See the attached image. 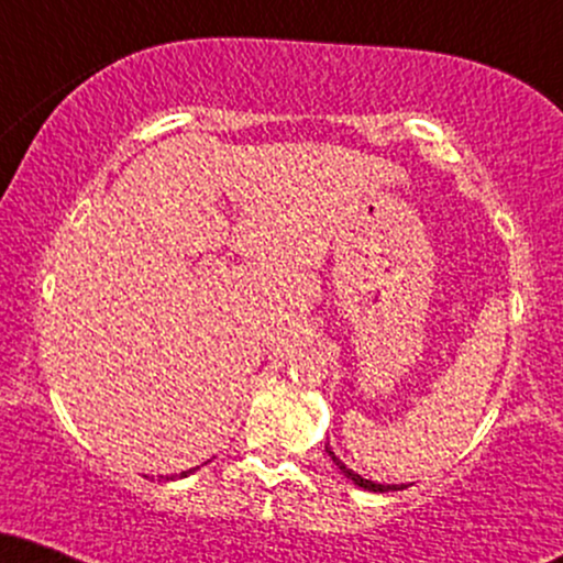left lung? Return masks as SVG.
I'll return each mask as SVG.
<instances>
[{"instance_id":"1","label":"left lung","mask_w":563,"mask_h":563,"mask_svg":"<svg viewBox=\"0 0 563 563\" xmlns=\"http://www.w3.org/2000/svg\"><path fill=\"white\" fill-rule=\"evenodd\" d=\"M325 452H328V455L333 457V463H335V466L341 468V474H344L346 479H352L354 484H357V487H363V489H371V493H389V489H399V487H389V484H376V482H371V479H363V476H360V474H354L352 468H346L344 463H341L339 457L333 455V450L328 448V444H325Z\"/></svg>"}]
</instances>
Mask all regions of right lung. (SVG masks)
Instances as JSON below:
<instances>
[{
    "label": "right lung",
    "mask_w": 563,
    "mask_h": 563,
    "mask_svg": "<svg viewBox=\"0 0 563 563\" xmlns=\"http://www.w3.org/2000/svg\"><path fill=\"white\" fill-rule=\"evenodd\" d=\"M187 474H190V471H183V474H179V476H187ZM166 479H169V476H166Z\"/></svg>",
    "instance_id": "1"
}]
</instances>
